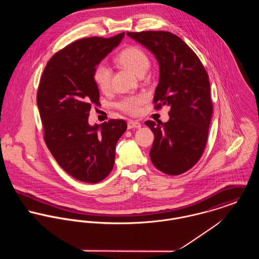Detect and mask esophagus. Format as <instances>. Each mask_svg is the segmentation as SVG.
<instances>
[{
    "mask_svg": "<svg viewBox=\"0 0 259 259\" xmlns=\"http://www.w3.org/2000/svg\"><path fill=\"white\" fill-rule=\"evenodd\" d=\"M142 126V124L139 121H134V120H130L127 122V128L132 130V128H140Z\"/></svg>",
    "mask_w": 259,
    "mask_h": 259,
    "instance_id": "1",
    "label": "esophagus"
}]
</instances>
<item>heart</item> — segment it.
Returning a JSON list of instances; mask_svg holds the SVG:
<instances>
[{
  "instance_id": "heart-1",
  "label": "heart",
  "mask_w": 259,
  "mask_h": 259,
  "mask_svg": "<svg viewBox=\"0 0 259 259\" xmlns=\"http://www.w3.org/2000/svg\"><path fill=\"white\" fill-rule=\"evenodd\" d=\"M116 62L139 76L144 75L149 67V59L148 55L139 47H128L121 51L116 57ZM111 72L109 66L105 63L97 65L94 71V79L99 89L103 92H107L111 88ZM147 97L145 95L128 96L121 99L116 107L128 114L135 115L141 111L142 105L146 102Z\"/></svg>"
}]
</instances>
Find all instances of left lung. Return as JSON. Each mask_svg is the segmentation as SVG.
<instances>
[{"instance_id": "1", "label": "left lung", "mask_w": 259, "mask_h": 259, "mask_svg": "<svg viewBox=\"0 0 259 259\" xmlns=\"http://www.w3.org/2000/svg\"><path fill=\"white\" fill-rule=\"evenodd\" d=\"M126 35L145 46L158 62L154 109L170 107L168 121H146L154 135L149 151L151 162L163 174L182 175L199 160L207 143L213 109L208 74L195 53L169 32Z\"/></svg>"}]
</instances>
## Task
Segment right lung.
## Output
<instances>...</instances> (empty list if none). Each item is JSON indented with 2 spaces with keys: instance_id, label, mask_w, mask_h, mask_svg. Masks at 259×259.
Masks as SVG:
<instances>
[{
  "instance_id": "1",
  "label": "right lung",
  "mask_w": 259,
  "mask_h": 259,
  "mask_svg": "<svg viewBox=\"0 0 259 259\" xmlns=\"http://www.w3.org/2000/svg\"><path fill=\"white\" fill-rule=\"evenodd\" d=\"M123 37L75 40L51 58L39 80L37 104L45 143L60 166L82 183L97 184L110 175L115 145L127 127L123 119L89 124L92 106L100 100L95 68Z\"/></svg>"
}]
</instances>
